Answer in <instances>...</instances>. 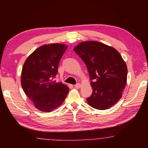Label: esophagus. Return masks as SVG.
Wrapping results in <instances>:
<instances>
[{
	"mask_svg": "<svg viewBox=\"0 0 148 148\" xmlns=\"http://www.w3.org/2000/svg\"><path fill=\"white\" fill-rule=\"evenodd\" d=\"M74 87H76V89H79V88H80V87H81V84H77L75 85Z\"/></svg>",
	"mask_w": 148,
	"mask_h": 148,
	"instance_id": "1",
	"label": "esophagus"
}]
</instances>
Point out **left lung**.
Here are the masks:
<instances>
[{"instance_id":"1","label":"left lung","mask_w":148,"mask_h":148,"mask_svg":"<svg viewBox=\"0 0 148 148\" xmlns=\"http://www.w3.org/2000/svg\"><path fill=\"white\" fill-rule=\"evenodd\" d=\"M74 50L86 64L91 79L92 92L87 103L101 110L113 106L121 98L127 79V64L118 51L97 41L82 42Z\"/></svg>"}]
</instances>
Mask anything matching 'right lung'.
I'll return each instance as SVG.
<instances>
[{"label": "right lung", "instance_id": "add662e5", "mask_svg": "<svg viewBox=\"0 0 148 148\" xmlns=\"http://www.w3.org/2000/svg\"><path fill=\"white\" fill-rule=\"evenodd\" d=\"M59 43L41 46L26 59L21 71V84L25 93L35 108L50 112L64 102L69 87L57 82L60 59L67 48Z\"/></svg>", "mask_w": 148, "mask_h": 148}]
</instances>
